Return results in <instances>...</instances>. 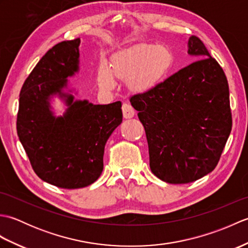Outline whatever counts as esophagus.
I'll list each match as a JSON object with an SVG mask.
<instances>
[{"label": "esophagus", "mask_w": 248, "mask_h": 248, "mask_svg": "<svg viewBox=\"0 0 248 248\" xmlns=\"http://www.w3.org/2000/svg\"><path fill=\"white\" fill-rule=\"evenodd\" d=\"M123 108L124 117L127 118V119L132 118L133 116H134V114H135V110L132 108V105L129 104V103H124L123 104V108Z\"/></svg>", "instance_id": "obj_1"}]
</instances>
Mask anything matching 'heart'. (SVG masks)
<instances>
[{"label":"heart","instance_id":"obj_1","mask_svg":"<svg viewBox=\"0 0 248 248\" xmlns=\"http://www.w3.org/2000/svg\"><path fill=\"white\" fill-rule=\"evenodd\" d=\"M173 62L172 51L166 46H134L114 54L109 68L105 62L100 64L97 73L98 85L102 91H112L115 87V77L127 81V85L132 92H149L165 80Z\"/></svg>","mask_w":248,"mask_h":248}]
</instances>
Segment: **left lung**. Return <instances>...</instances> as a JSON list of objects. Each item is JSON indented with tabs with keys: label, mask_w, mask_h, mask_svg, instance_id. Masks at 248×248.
<instances>
[{
	"label": "left lung",
	"mask_w": 248,
	"mask_h": 248,
	"mask_svg": "<svg viewBox=\"0 0 248 248\" xmlns=\"http://www.w3.org/2000/svg\"><path fill=\"white\" fill-rule=\"evenodd\" d=\"M187 53L200 60L130 98L145 128L150 170L172 184L196 181L211 172L232 127L222 67L196 36L189 37Z\"/></svg>",
	"instance_id": "8db88e82"
}]
</instances>
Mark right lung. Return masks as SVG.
Segmentation results:
<instances>
[{
  "label": "right lung",
  "mask_w": 248,
  "mask_h": 248,
  "mask_svg": "<svg viewBox=\"0 0 248 248\" xmlns=\"http://www.w3.org/2000/svg\"><path fill=\"white\" fill-rule=\"evenodd\" d=\"M80 38L62 41L41 57L20 92L17 133L41 180L80 188L98 180L107 140L123 121L121 102L93 104L64 93L78 71ZM57 94L67 108L56 118L49 99Z\"/></svg>",
  "instance_id": "1"
}]
</instances>
